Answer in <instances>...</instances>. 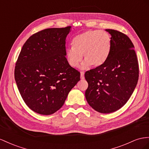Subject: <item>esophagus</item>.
Listing matches in <instances>:
<instances>
[{"mask_svg": "<svg viewBox=\"0 0 149 149\" xmlns=\"http://www.w3.org/2000/svg\"><path fill=\"white\" fill-rule=\"evenodd\" d=\"M84 73L83 71H81V73H80V77H81V79H83L84 78Z\"/></svg>", "mask_w": 149, "mask_h": 149, "instance_id": "obj_1", "label": "esophagus"}]
</instances>
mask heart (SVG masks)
<instances>
[{
  "label": "heart",
  "mask_w": 149,
  "mask_h": 149,
  "mask_svg": "<svg viewBox=\"0 0 149 149\" xmlns=\"http://www.w3.org/2000/svg\"><path fill=\"white\" fill-rule=\"evenodd\" d=\"M71 47L66 51V59L70 66L77 68L82 61L81 68L98 67L106 61L110 51V38L103 31H88L77 35L71 41Z\"/></svg>",
  "instance_id": "heart-1"
}]
</instances>
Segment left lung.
I'll return each instance as SVG.
<instances>
[{
	"instance_id": "left-lung-1",
	"label": "left lung",
	"mask_w": 149,
	"mask_h": 149,
	"mask_svg": "<svg viewBox=\"0 0 149 149\" xmlns=\"http://www.w3.org/2000/svg\"><path fill=\"white\" fill-rule=\"evenodd\" d=\"M106 31L111 36L108 58L102 66L84 74L88 83L87 102L102 113L114 112L127 102L139 76L138 59L130 39L118 31Z\"/></svg>"
}]
</instances>
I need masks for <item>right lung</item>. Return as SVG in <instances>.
<instances>
[{
    "label": "right lung",
    "instance_id": "obj_1",
    "mask_svg": "<svg viewBox=\"0 0 149 149\" xmlns=\"http://www.w3.org/2000/svg\"><path fill=\"white\" fill-rule=\"evenodd\" d=\"M71 26L49 28L30 36L20 52L14 77L31 110L49 115L60 109L80 73L66 59L65 40Z\"/></svg>",
    "mask_w": 149,
    "mask_h": 149
}]
</instances>
